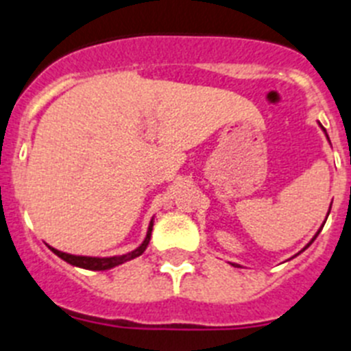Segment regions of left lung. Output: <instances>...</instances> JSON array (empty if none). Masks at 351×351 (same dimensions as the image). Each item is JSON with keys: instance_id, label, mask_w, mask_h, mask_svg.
Returning <instances> with one entry per match:
<instances>
[{"instance_id": "left-lung-1", "label": "left lung", "mask_w": 351, "mask_h": 351, "mask_svg": "<svg viewBox=\"0 0 351 351\" xmlns=\"http://www.w3.org/2000/svg\"><path fill=\"white\" fill-rule=\"evenodd\" d=\"M319 127H322V123H319ZM322 129H323V127H322ZM323 132H325V136H327V130L323 129ZM327 139H328V136H327ZM328 141H330V139H328ZM330 206H332V203H330ZM328 213H330V212H328ZM319 231H322V228H319ZM319 231H316V234H315V237H313V239H311V242H309V243H307V245H306V247H304V249H302V251H306V249H307V247H309L311 243L315 242V239H316V237H318V233H319ZM302 251H300V252H302ZM300 252H298V254H300ZM295 256H297V254H295ZM230 265H233V267H240V265H237V263H230Z\"/></svg>"}]
</instances>
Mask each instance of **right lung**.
<instances>
[{"label":"right lung","instance_id":"right-lung-1","mask_svg":"<svg viewBox=\"0 0 351 351\" xmlns=\"http://www.w3.org/2000/svg\"><path fill=\"white\" fill-rule=\"evenodd\" d=\"M152 230H154V217H152L150 224H148L146 237H145V240L141 242V245L134 249V251L125 252V254H118V256H106V258H99V256H77V254H69V252L58 251V249L51 247V245H47V247L51 249V251H53L58 258H62L63 261H66V263H70V265H74V267L86 268V270H109V268H114V267H118V265L125 263V261H130V260H134V258L141 256L143 252L146 251V247H148V243H150Z\"/></svg>","mask_w":351,"mask_h":351}]
</instances>
